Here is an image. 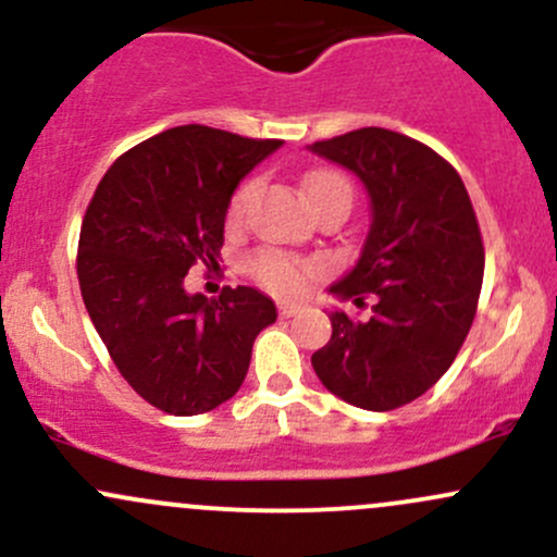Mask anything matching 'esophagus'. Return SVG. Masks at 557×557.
Wrapping results in <instances>:
<instances>
[{"label":"esophagus","instance_id":"34e87169","mask_svg":"<svg viewBox=\"0 0 557 557\" xmlns=\"http://www.w3.org/2000/svg\"><path fill=\"white\" fill-rule=\"evenodd\" d=\"M299 310H302V308H299L297 302H278V315H281V318H292V315H297Z\"/></svg>","mask_w":557,"mask_h":557}]
</instances>
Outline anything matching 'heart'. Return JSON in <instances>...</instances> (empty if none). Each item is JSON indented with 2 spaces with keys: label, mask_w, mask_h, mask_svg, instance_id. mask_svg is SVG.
Masks as SVG:
<instances>
[{
  "label": "heart",
  "mask_w": 557,
  "mask_h": 557,
  "mask_svg": "<svg viewBox=\"0 0 557 557\" xmlns=\"http://www.w3.org/2000/svg\"><path fill=\"white\" fill-rule=\"evenodd\" d=\"M302 191L310 199L312 208L323 210L326 205L334 202H352V186L342 173L331 171V168H315V171L305 173ZM255 181H245L239 189L234 191L228 202V223H239L252 202ZM318 265L310 260L292 258V255L278 252V249H260L249 258V273L265 289L276 292V295H297L302 286L308 284L310 276H315Z\"/></svg>",
  "instance_id": "b5f03b06"
}]
</instances>
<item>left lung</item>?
Returning a JSON list of instances; mask_svg holds the SVG:
<instances>
[{"label": "left lung", "instance_id": "1", "mask_svg": "<svg viewBox=\"0 0 557 557\" xmlns=\"http://www.w3.org/2000/svg\"><path fill=\"white\" fill-rule=\"evenodd\" d=\"M366 184L371 228L360 260L331 286L373 315L331 312V339L312 368L331 395L362 410H395L431 389L458 358L476 315L484 245L463 178L426 144L358 128L310 144Z\"/></svg>", "mask_w": 557, "mask_h": 557}]
</instances>
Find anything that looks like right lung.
<instances>
[{"instance_id": "add662e5", "label": "right lung", "mask_w": 557, "mask_h": 557, "mask_svg": "<svg viewBox=\"0 0 557 557\" xmlns=\"http://www.w3.org/2000/svg\"><path fill=\"white\" fill-rule=\"evenodd\" d=\"M281 147L199 126L168 128L110 165L78 239V284L112 362L136 395L199 416L239 392L255 336L276 321L252 286L186 295L191 265H218L239 181Z\"/></svg>"}]
</instances>
